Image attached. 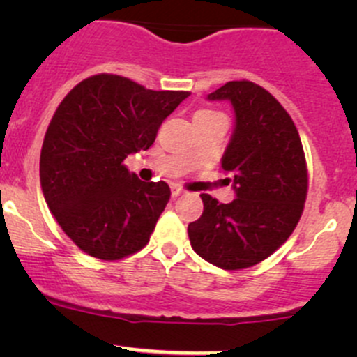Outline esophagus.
<instances>
[{
	"mask_svg": "<svg viewBox=\"0 0 357 357\" xmlns=\"http://www.w3.org/2000/svg\"><path fill=\"white\" fill-rule=\"evenodd\" d=\"M185 190L183 188H179V186H171V195H172V199H178V197H183L185 195Z\"/></svg>",
	"mask_w": 357,
	"mask_h": 357,
	"instance_id": "obj_1",
	"label": "esophagus"
}]
</instances>
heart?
<instances>
[{
    "label": "heart",
    "instance_id": "b5f03b06",
    "mask_svg": "<svg viewBox=\"0 0 357 357\" xmlns=\"http://www.w3.org/2000/svg\"><path fill=\"white\" fill-rule=\"evenodd\" d=\"M197 114H214V112H208V110H200V112H197Z\"/></svg>",
    "mask_w": 357,
    "mask_h": 357
}]
</instances>
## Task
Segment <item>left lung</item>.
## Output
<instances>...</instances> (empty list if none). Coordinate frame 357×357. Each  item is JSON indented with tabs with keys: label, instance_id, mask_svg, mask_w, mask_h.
Masks as SVG:
<instances>
[{
	"label": "left lung",
	"instance_id": "obj_1",
	"mask_svg": "<svg viewBox=\"0 0 357 357\" xmlns=\"http://www.w3.org/2000/svg\"><path fill=\"white\" fill-rule=\"evenodd\" d=\"M207 100H228L235 112L221 167L236 199L219 204L202 193L204 212L188 225L193 250L221 269L259 264L287 242L307 195L301 136L278 100L250 81L226 82Z\"/></svg>",
	"mask_w": 357,
	"mask_h": 357
}]
</instances>
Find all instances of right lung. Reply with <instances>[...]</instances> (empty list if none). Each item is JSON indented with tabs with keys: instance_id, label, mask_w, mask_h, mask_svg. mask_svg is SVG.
<instances>
[{
	"instance_id": "obj_1",
	"label": "right lung",
	"mask_w": 357,
	"mask_h": 357,
	"mask_svg": "<svg viewBox=\"0 0 357 357\" xmlns=\"http://www.w3.org/2000/svg\"><path fill=\"white\" fill-rule=\"evenodd\" d=\"M188 91H152L98 74L62 100L45 135L39 178L46 205L82 252L117 261L149 243L171 190L129 172L124 158L149 150Z\"/></svg>"
}]
</instances>
